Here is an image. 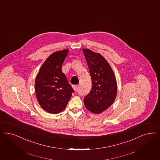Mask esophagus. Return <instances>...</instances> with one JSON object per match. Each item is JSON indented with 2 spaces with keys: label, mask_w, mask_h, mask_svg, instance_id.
Segmentation results:
<instances>
[{
  "label": "esophagus",
  "mask_w": 160,
  "mask_h": 160,
  "mask_svg": "<svg viewBox=\"0 0 160 160\" xmlns=\"http://www.w3.org/2000/svg\"><path fill=\"white\" fill-rule=\"evenodd\" d=\"M72 88H73V89L74 90H77V89H78V86L77 85H74V86H72Z\"/></svg>",
  "instance_id": "1"
}]
</instances>
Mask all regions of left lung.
Listing matches in <instances>:
<instances>
[{"instance_id":"obj_1","label":"left lung","mask_w":160,"mask_h":160,"mask_svg":"<svg viewBox=\"0 0 160 160\" xmlns=\"http://www.w3.org/2000/svg\"><path fill=\"white\" fill-rule=\"evenodd\" d=\"M82 51L89 67L92 87L84 98L86 108L99 114L113 103L117 96V85L114 72L102 56L88 49Z\"/></svg>"}]
</instances>
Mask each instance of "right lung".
Listing matches in <instances>:
<instances>
[{
	"label": "right lung",
	"instance_id": "1",
	"mask_svg": "<svg viewBox=\"0 0 160 160\" xmlns=\"http://www.w3.org/2000/svg\"><path fill=\"white\" fill-rule=\"evenodd\" d=\"M69 50L51 54L40 68L35 80V92L41 107L55 114L66 107L74 92L62 71V65Z\"/></svg>",
	"mask_w": 160,
	"mask_h": 160
}]
</instances>
